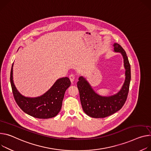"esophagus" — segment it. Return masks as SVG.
<instances>
[{"label": "esophagus", "mask_w": 151, "mask_h": 151, "mask_svg": "<svg viewBox=\"0 0 151 151\" xmlns=\"http://www.w3.org/2000/svg\"><path fill=\"white\" fill-rule=\"evenodd\" d=\"M69 78H70V81H71V83H73L74 80H75V75L74 74L72 73V74H70V76H69Z\"/></svg>", "instance_id": "34e87169"}]
</instances>
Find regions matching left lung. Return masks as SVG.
Masks as SVG:
<instances>
[{
  "label": "left lung",
  "instance_id": "obj_1",
  "mask_svg": "<svg viewBox=\"0 0 151 151\" xmlns=\"http://www.w3.org/2000/svg\"><path fill=\"white\" fill-rule=\"evenodd\" d=\"M114 50L123 56L125 68V80L120 90L110 96H102L93 90L87 81L80 76L77 83L81 103L86 114L93 118H104L110 116L122 108L128 97L131 81V66L125 51L117 44L113 45Z\"/></svg>",
  "mask_w": 151,
  "mask_h": 151
}]
</instances>
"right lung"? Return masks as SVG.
Masks as SVG:
<instances>
[{
	"mask_svg": "<svg viewBox=\"0 0 151 151\" xmlns=\"http://www.w3.org/2000/svg\"><path fill=\"white\" fill-rule=\"evenodd\" d=\"M13 64L10 74L11 85L14 98L22 111L38 119H49L56 116L61 110L64 93L71 84L69 78L65 77L58 79L52 87L41 96L24 97L18 91L14 84Z\"/></svg>",
	"mask_w": 151,
	"mask_h": 151,
	"instance_id": "right-lung-1",
	"label": "right lung"
}]
</instances>
